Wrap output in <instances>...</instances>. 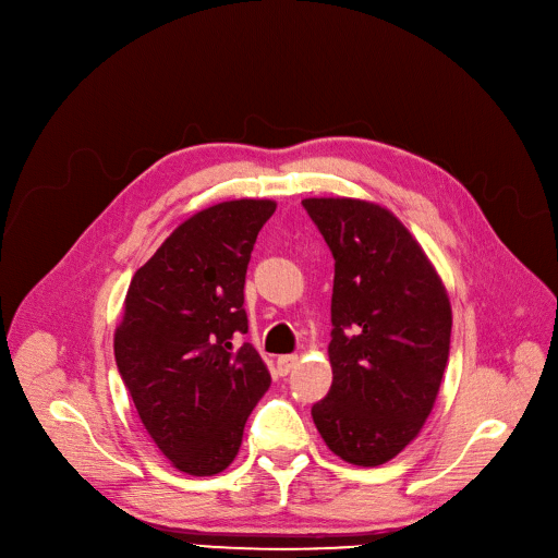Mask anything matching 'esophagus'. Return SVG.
Segmentation results:
<instances>
[{
	"label": "esophagus",
	"instance_id": "esophagus-1",
	"mask_svg": "<svg viewBox=\"0 0 558 558\" xmlns=\"http://www.w3.org/2000/svg\"><path fill=\"white\" fill-rule=\"evenodd\" d=\"M296 364H299V355H282V357H278V362H276L280 375H287Z\"/></svg>",
	"mask_w": 558,
	"mask_h": 558
}]
</instances>
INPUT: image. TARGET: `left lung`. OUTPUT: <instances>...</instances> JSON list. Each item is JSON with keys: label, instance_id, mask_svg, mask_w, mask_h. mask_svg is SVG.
Returning a JSON list of instances; mask_svg holds the SVG:
<instances>
[{"label": "left lung", "instance_id": "1", "mask_svg": "<svg viewBox=\"0 0 558 558\" xmlns=\"http://www.w3.org/2000/svg\"><path fill=\"white\" fill-rule=\"evenodd\" d=\"M335 257L332 387L312 407L326 446L379 465L423 429L450 355L448 291L421 244L387 208L360 198H305Z\"/></svg>", "mask_w": 558, "mask_h": 558}]
</instances>
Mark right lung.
I'll use <instances>...</instances> for the list:
<instances>
[{"label":"right lung","instance_id":"1","mask_svg":"<svg viewBox=\"0 0 558 558\" xmlns=\"http://www.w3.org/2000/svg\"><path fill=\"white\" fill-rule=\"evenodd\" d=\"M276 201L240 198L175 228L129 284L114 362L160 452L194 477L217 475L242 446L271 375L251 343L244 282Z\"/></svg>","mask_w":558,"mask_h":558}]
</instances>
